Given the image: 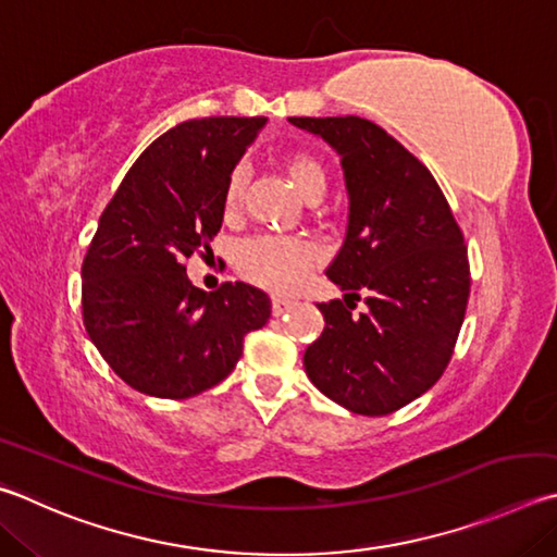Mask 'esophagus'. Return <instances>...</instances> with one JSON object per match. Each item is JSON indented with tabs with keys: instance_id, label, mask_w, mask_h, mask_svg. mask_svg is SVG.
Here are the masks:
<instances>
[{
	"instance_id": "esophagus-1",
	"label": "esophagus",
	"mask_w": 557,
	"mask_h": 557,
	"mask_svg": "<svg viewBox=\"0 0 557 557\" xmlns=\"http://www.w3.org/2000/svg\"><path fill=\"white\" fill-rule=\"evenodd\" d=\"M292 307H295V299L282 297V295H275V297H272V313H275V317H280V313L289 311Z\"/></svg>"
}]
</instances>
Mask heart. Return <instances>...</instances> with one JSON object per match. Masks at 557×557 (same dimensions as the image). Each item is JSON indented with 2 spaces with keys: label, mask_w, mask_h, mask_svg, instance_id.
I'll use <instances>...</instances> for the list:
<instances>
[{
  "label": "heart",
  "mask_w": 557,
  "mask_h": 557,
  "mask_svg": "<svg viewBox=\"0 0 557 557\" xmlns=\"http://www.w3.org/2000/svg\"><path fill=\"white\" fill-rule=\"evenodd\" d=\"M285 173L295 182V187L301 197L323 195L326 189V168L321 165L319 158L309 153H292L285 158ZM246 173L244 168H236L226 182L224 207L228 214H236L244 201ZM321 258L319 246L309 238L301 236H258L248 240L240 248L238 268L248 280L260 287L289 292L301 280L309 275V270L317 265Z\"/></svg>",
  "instance_id": "obj_1"
}]
</instances>
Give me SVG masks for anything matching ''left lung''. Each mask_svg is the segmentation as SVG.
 Returning a JSON list of instances; mask_svg holds the SVG:
<instances>
[{
    "mask_svg": "<svg viewBox=\"0 0 557 557\" xmlns=\"http://www.w3.org/2000/svg\"><path fill=\"white\" fill-rule=\"evenodd\" d=\"M341 156L348 228L326 268L343 299L321 301L305 352L313 387L362 417H387L448 368L470 297L462 231L429 168L360 116H289ZM367 295L352 318L348 296Z\"/></svg>",
    "mask_w": 557,
    "mask_h": 557,
    "instance_id": "1",
    "label": "left lung"
}]
</instances>
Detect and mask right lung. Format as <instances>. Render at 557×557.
Wrapping results in <instances>:
<instances>
[{
    "mask_svg": "<svg viewBox=\"0 0 557 557\" xmlns=\"http://www.w3.org/2000/svg\"><path fill=\"white\" fill-rule=\"evenodd\" d=\"M265 116L182 121L156 138L99 219L83 262V319L109 368L150 397L187 399L231 375L270 299L246 282L201 292L185 260L211 252L224 191Z\"/></svg>",
    "mask_w": 557,
    "mask_h": 557,
    "instance_id": "right-lung-1",
    "label": "right lung"
}]
</instances>
